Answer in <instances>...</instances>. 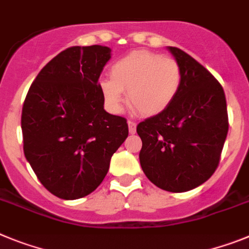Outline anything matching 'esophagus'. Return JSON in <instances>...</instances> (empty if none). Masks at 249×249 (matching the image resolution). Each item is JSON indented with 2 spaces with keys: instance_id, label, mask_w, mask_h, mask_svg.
<instances>
[{
  "instance_id": "1",
  "label": "esophagus",
  "mask_w": 249,
  "mask_h": 249,
  "mask_svg": "<svg viewBox=\"0 0 249 249\" xmlns=\"http://www.w3.org/2000/svg\"><path fill=\"white\" fill-rule=\"evenodd\" d=\"M127 125H129V133L135 134V131H137V123L133 122V120H129Z\"/></svg>"
}]
</instances>
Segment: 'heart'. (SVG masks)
Segmentation results:
<instances>
[{"instance_id":"b5f03b06","label":"heart","mask_w":249,"mask_h":249,"mask_svg":"<svg viewBox=\"0 0 249 249\" xmlns=\"http://www.w3.org/2000/svg\"><path fill=\"white\" fill-rule=\"evenodd\" d=\"M111 79L99 81L104 103L111 112H120L125 101L142 116L161 114L178 96L183 70L176 59L146 50H137L119 59L110 70Z\"/></svg>"}]
</instances>
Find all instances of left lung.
<instances>
[{
    "label": "left lung",
    "mask_w": 249,
    "mask_h": 249,
    "mask_svg": "<svg viewBox=\"0 0 249 249\" xmlns=\"http://www.w3.org/2000/svg\"><path fill=\"white\" fill-rule=\"evenodd\" d=\"M180 64L183 83L165 111L137 126L142 142V172L160 189L181 193L208 180L219 164L228 133L223 88L207 69L178 47L169 46Z\"/></svg>",
    "instance_id": "obj_1"
}]
</instances>
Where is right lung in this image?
Segmentation results:
<instances>
[{"label": "right lung", "instance_id": "1", "mask_svg": "<svg viewBox=\"0 0 249 249\" xmlns=\"http://www.w3.org/2000/svg\"><path fill=\"white\" fill-rule=\"evenodd\" d=\"M110 51L99 45L64 50L26 95L23 153L41 184L61 199L92 193L129 134L126 119L104 110L99 77Z\"/></svg>", "mask_w": 249, "mask_h": 249}]
</instances>
